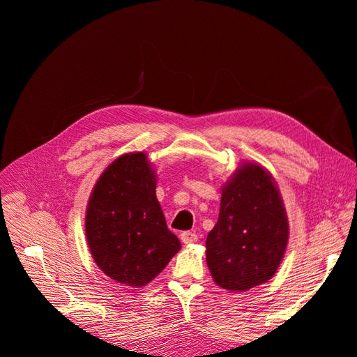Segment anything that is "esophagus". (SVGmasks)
<instances>
[{"label": "esophagus", "instance_id": "esophagus-1", "mask_svg": "<svg viewBox=\"0 0 357 357\" xmlns=\"http://www.w3.org/2000/svg\"><path fill=\"white\" fill-rule=\"evenodd\" d=\"M180 238H181V241L185 243V244H192V243H197L198 241V235L195 232L185 231V232H181Z\"/></svg>", "mask_w": 357, "mask_h": 357}]
</instances>
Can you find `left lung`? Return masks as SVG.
I'll list each match as a JSON object with an SVG mask.
<instances>
[{"label":"left lung","instance_id":"1","mask_svg":"<svg viewBox=\"0 0 357 357\" xmlns=\"http://www.w3.org/2000/svg\"><path fill=\"white\" fill-rule=\"evenodd\" d=\"M287 240V215L273 176L257 164H243L222 189L219 220L205 241L215 284L245 291L271 280Z\"/></svg>","mask_w":357,"mask_h":357}]
</instances>
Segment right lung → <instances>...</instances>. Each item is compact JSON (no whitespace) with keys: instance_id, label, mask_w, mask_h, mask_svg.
I'll use <instances>...</instances> for the list:
<instances>
[{"instance_id":"add662e5","label":"right lung","mask_w":357,"mask_h":357,"mask_svg":"<svg viewBox=\"0 0 357 357\" xmlns=\"http://www.w3.org/2000/svg\"><path fill=\"white\" fill-rule=\"evenodd\" d=\"M86 238L101 271L142 287L180 248L156 198V174L143 152L126 153L104 169L86 208Z\"/></svg>"}]
</instances>
